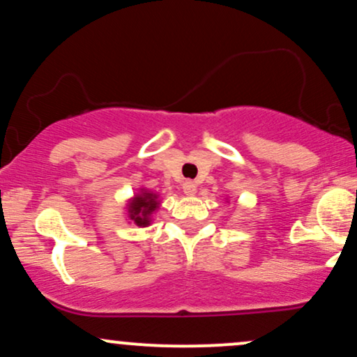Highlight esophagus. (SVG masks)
Here are the masks:
<instances>
[{"mask_svg": "<svg viewBox=\"0 0 357 357\" xmlns=\"http://www.w3.org/2000/svg\"><path fill=\"white\" fill-rule=\"evenodd\" d=\"M183 191L186 192L188 196H195L196 191H198V186H196L195 181H184V184H183Z\"/></svg>", "mask_w": 357, "mask_h": 357, "instance_id": "obj_1", "label": "esophagus"}]
</instances>
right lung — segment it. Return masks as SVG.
Listing matches in <instances>:
<instances>
[{
    "label": "right lung",
    "instance_id": "add662e5",
    "mask_svg": "<svg viewBox=\"0 0 357 357\" xmlns=\"http://www.w3.org/2000/svg\"><path fill=\"white\" fill-rule=\"evenodd\" d=\"M155 204H158L155 203V196L149 195V192H144L142 196H137V198H134V202L130 203V218L136 221L139 227L147 225L149 223L147 215L155 210Z\"/></svg>",
    "mask_w": 357,
    "mask_h": 357
}]
</instances>
